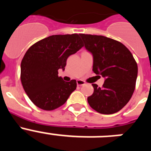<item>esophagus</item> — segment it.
I'll return each instance as SVG.
<instances>
[{"label": "esophagus", "mask_w": 151, "mask_h": 151, "mask_svg": "<svg viewBox=\"0 0 151 151\" xmlns=\"http://www.w3.org/2000/svg\"><path fill=\"white\" fill-rule=\"evenodd\" d=\"M76 83H77V85H78V86H81V85H84L85 84V82H83V81H82V80H77Z\"/></svg>", "instance_id": "34e87169"}]
</instances>
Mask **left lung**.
<instances>
[{
	"mask_svg": "<svg viewBox=\"0 0 151 151\" xmlns=\"http://www.w3.org/2000/svg\"><path fill=\"white\" fill-rule=\"evenodd\" d=\"M79 35L85 49L93 57L92 70L104 78L102 88L92 84L94 93L88 97L89 105L102 114L119 111L127 104L135 88L138 66L132 54L125 45L112 38Z\"/></svg>",
	"mask_w": 151,
	"mask_h": 151,
	"instance_id": "8db88e82",
	"label": "left lung"
}]
</instances>
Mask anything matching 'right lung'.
<instances>
[{
	"instance_id": "right-lung-1",
	"label": "right lung",
	"mask_w": 151,
	"mask_h": 151,
	"mask_svg": "<svg viewBox=\"0 0 151 151\" xmlns=\"http://www.w3.org/2000/svg\"><path fill=\"white\" fill-rule=\"evenodd\" d=\"M77 34L49 36L30 47L21 62V82L29 99L45 110L64 104L76 89V81L65 82L58 69H65L66 60L83 47Z\"/></svg>"
}]
</instances>
